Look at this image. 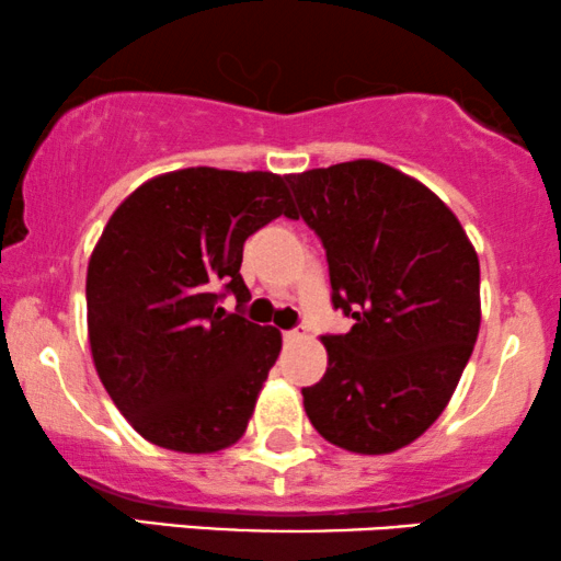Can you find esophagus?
I'll use <instances>...</instances> for the list:
<instances>
[{
    "label": "esophagus",
    "mask_w": 561,
    "mask_h": 561,
    "mask_svg": "<svg viewBox=\"0 0 561 561\" xmlns=\"http://www.w3.org/2000/svg\"><path fill=\"white\" fill-rule=\"evenodd\" d=\"M282 336H285V342H297V339H302V331L300 329H289V331L282 333Z\"/></svg>",
    "instance_id": "34e87169"
}]
</instances>
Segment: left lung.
Listing matches in <instances>:
<instances>
[{"mask_svg":"<svg viewBox=\"0 0 561 561\" xmlns=\"http://www.w3.org/2000/svg\"><path fill=\"white\" fill-rule=\"evenodd\" d=\"M287 183L325 248L333 308L354 318L321 339L329 367L302 388L305 414L344 450H399L443 414L477 344V251L443 198L386 162H339Z\"/></svg>","mask_w":561,"mask_h":561,"instance_id":"obj_1","label":"left lung"}]
</instances>
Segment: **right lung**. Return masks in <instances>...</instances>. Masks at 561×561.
Returning a JSON list of instances; mask_svg holds the SVG:
<instances>
[{
  "label": "right lung",
  "instance_id": "right-lung-1",
  "mask_svg": "<svg viewBox=\"0 0 561 561\" xmlns=\"http://www.w3.org/2000/svg\"><path fill=\"white\" fill-rule=\"evenodd\" d=\"M282 215H297L285 175L217 168L158 175L111 215L88 264L90 352L152 445L217 453L243 437L282 333L217 302L251 297L243 243Z\"/></svg>",
  "mask_w": 561,
  "mask_h": 561
}]
</instances>
